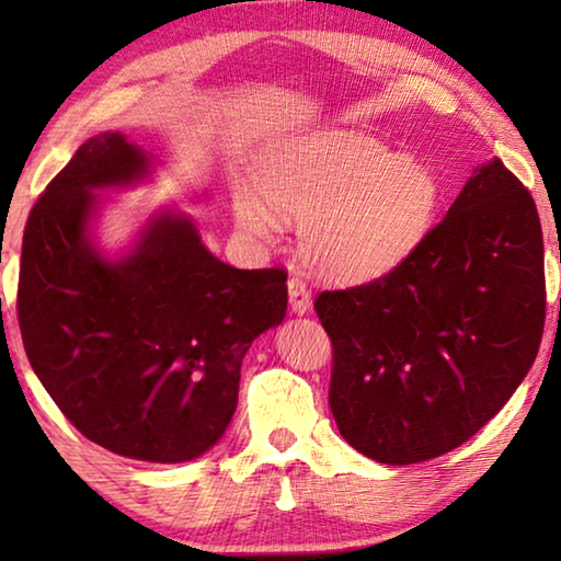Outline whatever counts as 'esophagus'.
Masks as SVG:
<instances>
[{"label":"esophagus","instance_id":"obj_1","mask_svg":"<svg viewBox=\"0 0 561 561\" xmlns=\"http://www.w3.org/2000/svg\"><path fill=\"white\" fill-rule=\"evenodd\" d=\"M287 289H289V309L291 314H307V311L311 309V291L307 284H304L301 279H289L287 282Z\"/></svg>","mask_w":561,"mask_h":561}]
</instances>
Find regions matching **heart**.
Returning a JSON list of instances; mask_svg holds the SVG:
<instances>
[{
    "instance_id": "heart-1",
    "label": "heart",
    "mask_w": 561,
    "mask_h": 561,
    "mask_svg": "<svg viewBox=\"0 0 561 561\" xmlns=\"http://www.w3.org/2000/svg\"><path fill=\"white\" fill-rule=\"evenodd\" d=\"M254 183L274 210L299 217L304 262L346 284L396 270L428 234L440 203L438 178L423 160L354 128L282 140L260 158ZM261 198L237 190L234 220L254 240H272L277 215Z\"/></svg>"
}]
</instances>
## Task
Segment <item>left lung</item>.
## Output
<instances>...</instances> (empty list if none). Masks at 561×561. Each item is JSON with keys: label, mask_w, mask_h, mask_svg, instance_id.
<instances>
[{"label": "left lung", "mask_w": 561, "mask_h": 561, "mask_svg": "<svg viewBox=\"0 0 561 561\" xmlns=\"http://www.w3.org/2000/svg\"><path fill=\"white\" fill-rule=\"evenodd\" d=\"M545 307L537 205L492 158L396 270L317 297L334 346L329 405L339 433L386 465L458 448L535 364Z\"/></svg>", "instance_id": "8db88e82"}]
</instances>
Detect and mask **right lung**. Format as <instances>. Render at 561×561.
I'll list each match as a JSON object with an SVG mask.
<instances>
[{"label": "right lung", "mask_w": 561, "mask_h": 561, "mask_svg": "<svg viewBox=\"0 0 561 561\" xmlns=\"http://www.w3.org/2000/svg\"><path fill=\"white\" fill-rule=\"evenodd\" d=\"M158 168L121 130L76 150L26 222L16 311L36 378L89 440L187 462L230 425L244 354L287 317V274L217 260L175 207L106 250L101 193L144 185Z\"/></svg>", "instance_id": "right-lung-1"}]
</instances>
